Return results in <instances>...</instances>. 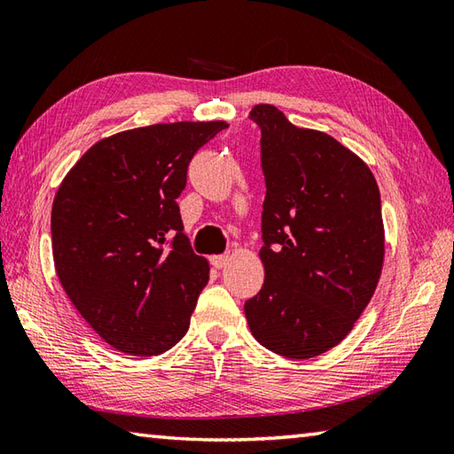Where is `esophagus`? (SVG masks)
<instances>
[{
	"mask_svg": "<svg viewBox=\"0 0 454 454\" xmlns=\"http://www.w3.org/2000/svg\"><path fill=\"white\" fill-rule=\"evenodd\" d=\"M232 262V255L230 254H220V255H212L210 257V263L215 265L216 270H222V268H226V265Z\"/></svg>",
	"mask_w": 454,
	"mask_h": 454,
	"instance_id": "esophagus-1",
	"label": "esophagus"
}]
</instances>
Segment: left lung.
<instances>
[{
	"label": "left lung",
	"mask_w": 454,
	"mask_h": 454,
	"mask_svg": "<svg viewBox=\"0 0 454 454\" xmlns=\"http://www.w3.org/2000/svg\"><path fill=\"white\" fill-rule=\"evenodd\" d=\"M262 129L263 287L246 301L254 339L293 360L340 344L378 287L386 234L370 167L325 131L297 128L271 104Z\"/></svg>",
	"instance_id": "1"
}]
</instances>
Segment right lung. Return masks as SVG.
<instances>
[{"label": "right lung", "instance_id": "1", "mask_svg": "<svg viewBox=\"0 0 454 454\" xmlns=\"http://www.w3.org/2000/svg\"><path fill=\"white\" fill-rule=\"evenodd\" d=\"M228 123L175 121L94 144L52 200V260L62 289L96 334L131 356H157L189 331L208 283L176 199L194 153Z\"/></svg>", "mask_w": 454, "mask_h": 454}]
</instances>
